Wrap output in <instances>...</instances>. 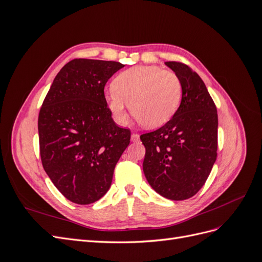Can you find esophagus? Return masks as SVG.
Returning <instances> with one entry per match:
<instances>
[{
	"label": "esophagus",
	"instance_id": "34e87169",
	"mask_svg": "<svg viewBox=\"0 0 262 262\" xmlns=\"http://www.w3.org/2000/svg\"><path fill=\"white\" fill-rule=\"evenodd\" d=\"M140 140V136L137 133H132L131 134V141L132 142H138Z\"/></svg>",
	"mask_w": 262,
	"mask_h": 262
}]
</instances>
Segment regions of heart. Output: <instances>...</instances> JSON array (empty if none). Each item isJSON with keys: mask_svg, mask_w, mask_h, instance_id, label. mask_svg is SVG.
<instances>
[{"mask_svg": "<svg viewBox=\"0 0 262 262\" xmlns=\"http://www.w3.org/2000/svg\"><path fill=\"white\" fill-rule=\"evenodd\" d=\"M181 83L171 71L156 66H137L118 74L106 92L108 109L118 124L128 121V104L134 118L147 128L167 123L178 110Z\"/></svg>", "mask_w": 262, "mask_h": 262, "instance_id": "obj_1", "label": "heart"}]
</instances>
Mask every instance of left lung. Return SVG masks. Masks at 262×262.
I'll return each instance as SVG.
<instances>
[{"instance_id": "8db88e82", "label": "left lung", "mask_w": 262, "mask_h": 262, "mask_svg": "<svg viewBox=\"0 0 262 262\" xmlns=\"http://www.w3.org/2000/svg\"><path fill=\"white\" fill-rule=\"evenodd\" d=\"M165 64L179 77L181 102L167 123L140 137L145 146L143 171L157 193L180 201L199 191L216 161L217 113L199 75L184 63Z\"/></svg>"}]
</instances>
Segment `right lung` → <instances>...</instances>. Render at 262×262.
I'll list each match as a JSON object with an SVG mask.
<instances>
[{
    "instance_id": "1",
    "label": "right lung",
    "mask_w": 262,
    "mask_h": 262,
    "mask_svg": "<svg viewBox=\"0 0 262 262\" xmlns=\"http://www.w3.org/2000/svg\"><path fill=\"white\" fill-rule=\"evenodd\" d=\"M120 62L74 59L63 67L38 117L43 169L68 200L91 204L112 186L119 158L130 143L106 104L107 81Z\"/></svg>"
}]
</instances>
